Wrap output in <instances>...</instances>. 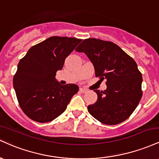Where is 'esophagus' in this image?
I'll list each match as a JSON object with an SVG mask.
<instances>
[{"label": "esophagus", "instance_id": "34e87169", "mask_svg": "<svg viewBox=\"0 0 159 159\" xmlns=\"http://www.w3.org/2000/svg\"><path fill=\"white\" fill-rule=\"evenodd\" d=\"M80 91H81V93H84L87 92V90L85 88H80Z\"/></svg>", "mask_w": 159, "mask_h": 159}]
</instances>
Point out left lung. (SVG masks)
I'll list each match as a JSON object with an SVG mask.
<instances>
[{
	"label": "left lung",
	"instance_id": "left-lung-1",
	"mask_svg": "<svg viewBox=\"0 0 159 159\" xmlns=\"http://www.w3.org/2000/svg\"><path fill=\"white\" fill-rule=\"evenodd\" d=\"M84 52L94 66L96 77L106 79L107 89L94 90L98 96L87 110L106 125H116L127 120L142 97V74L132 57L112 42L86 39L75 48Z\"/></svg>",
	"mask_w": 159,
	"mask_h": 159
}]
</instances>
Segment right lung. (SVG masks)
Returning <instances> with one entry per match:
<instances>
[{
  "instance_id": "1",
  "label": "right lung",
  "mask_w": 159,
  "mask_h": 159,
  "mask_svg": "<svg viewBox=\"0 0 159 159\" xmlns=\"http://www.w3.org/2000/svg\"><path fill=\"white\" fill-rule=\"evenodd\" d=\"M82 39L52 36L28 50L20 60L13 87L23 112L38 123L51 122L64 112L78 91L74 84L61 85L56 72Z\"/></svg>"
}]
</instances>
